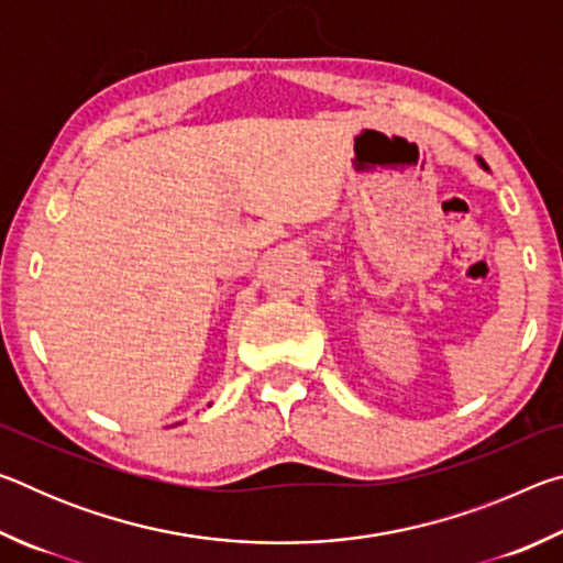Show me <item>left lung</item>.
Returning a JSON list of instances; mask_svg holds the SVG:
<instances>
[{"label":"left lung","mask_w":563,"mask_h":563,"mask_svg":"<svg viewBox=\"0 0 563 563\" xmlns=\"http://www.w3.org/2000/svg\"><path fill=\"white\" fill-rule=\"evenodd\" d=\"M479 164H482V168H487V164H484V161H479Z\"/></svg>","instance_id":"1"}]
</instances>
